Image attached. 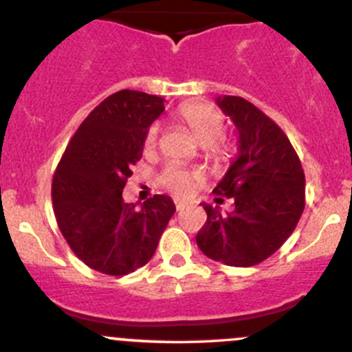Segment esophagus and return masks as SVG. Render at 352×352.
<instances>
[{"mask_svg": "<svg viewBox=\"0 0 352 352\" xmlns=\"http://www.w3.org/2000/svg\"><path fill=\"white\" fill-rule=\"evenodd\" d=\"M184 206H186V202L179 201V199H175V209H177V211H180V209H182Z\"/></svg>", "mask_w": 352, "mask_h": 352, "instance_id": "obj_1", "label": "esophagus"}]
</instances>
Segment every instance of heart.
Instances as JSON below:
<instances>
[{
	"label": "heart",
	"mask_w": 352,
	"mask_h": 352,
	"mask_svg": "<svg viewBox=\"0 0 352 352\" xmlns=\"http://www.w3.org/2000/svg\"><path fill=\"white\" fill-rule=\"evenodd\" d=\"M179 117L189 127L190 133L194 134V138H196L202 146H209L212 155L223 156L228 153V144L219 140L223 134V127H225V120H223L221 113L212 107V105L202 104V102L184 104L179 109ZM158 133L160 129L156 124H153L148 129L146 138H144V146L148 150H151L156 144ZM196 179L197 177L194 173L180 168L179 165H168L160 173V184L177 194L189 192Z\"/></svg>",
	"instance_id": "1"
}]
</instances>
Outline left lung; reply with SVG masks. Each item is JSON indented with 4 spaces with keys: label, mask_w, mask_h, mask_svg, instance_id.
I'll use <instances>...</instances> for the list:
<instances>
[{
    "label": "left lung",
    "mask_w": 352,
    "mask_h": 352,
    "mask_svg": "<svg viewBox=\"0 0 352 352\" xmlns=\"http://www.w3.org/2000/svg\"><path fill=\"white\" fill-rule=\"evenodd\" d=\"M239 131V155L212 192L233 197L235 209L208 214L197 247L216 262L250 267L271 257L296 228L305 209V173L281 127L242 97L216 98Z\"/></svg>",
    "instance_id": "obj_1"
}]
</instances>
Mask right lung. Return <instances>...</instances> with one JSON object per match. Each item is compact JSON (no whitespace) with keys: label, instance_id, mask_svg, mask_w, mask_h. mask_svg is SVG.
<instances>
[{"label":"right lung","instance_id":"obj_1","mask_svg":"<svg viewBox=\"0 0 352 352\" xmlns=\"http://www.w3.org/2000/svg\"><path fill=\"white\" fill-rule=\"evenodd\" d=\"M163 98L120 90L97 105L71 138L52 179V206L71 250L88 267L126 276L153 257L175 212L168 196L127 204L122 190L143 156Z\"/></svg>","mask_w":352,"mask_h":352}]
</instances>
